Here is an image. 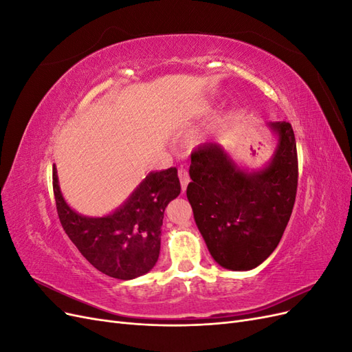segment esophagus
I'll use <instances>...</instances> for the list:
<instances>
[{"mask_svg":"<svg viewBox=\"0 0 352 352\" xmlns=\"http://www.w3.org/2000/svg\"><path fill=\"white\" fill-rule=\"evenodd\" d=\"M179 179H180V185H182V189L185 190L189 184V173L186 168H184V167L179 168Z\"/></svg>","mask_w":352,"mask_h":352,"instance_id":"esophagus-1","label":"esophagus"}]
</instances>
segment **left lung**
Wrapping results in <instances>:
<instances>
[{"label": "left lung", "instance_id": "left-lung-1", "mask_svg": "<svg viewBox=\"0 0 352 352\" xmlns=\"http://www.w3.org/2000/svg\"><path fill=\"white\" fill-rule=\"evenodd\" d=\"M279 144L261 172L245 173L217 144L190 154L186 188L195 223L211 257L229 270H251L276 250L292 214L298 186L291 123H270Z\"/></svg>", "mask_w": 352, "mask_h": 352}]
</instances>
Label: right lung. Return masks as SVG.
I'll return each instance as SVG.
<instances>
[{"label":"right lung","instance_id":"obj_1","mask_svg":"<svg viewBox=\"0 0 352 352\" xmlns=\"http://www.w3.org/2000/svg\"><path fill=\"white\" fill-rule=\"evenodd\" d=\"M52 189L63 229L95 269L110 278L129 280L154 267L164 210L180 194L176 167L148 175L124 206L105 217H85L66 204L56 166Z\"/></svg>","mask_w":352,"mask_h":352}]
</instances>
